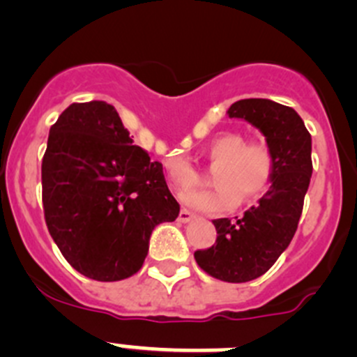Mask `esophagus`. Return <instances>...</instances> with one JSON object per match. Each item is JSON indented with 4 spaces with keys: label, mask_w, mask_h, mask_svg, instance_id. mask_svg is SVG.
Instances as JSON below:
<instances>
[{
    "label": "esophagus",
    "mask_w": 357,
    "mask_h": 357,
    "mask_svg": "<svg viewBox=\"0 0 357 357\" xmlns=\"http://www.w3.org/2000/svg\"><path fill=\"white\" fill-rule=\"evenodd\" d=\"M194 218V215L190 213L189 210H185V208H182L178 213V222H182V224H187V222H190Z\"/></svg>",
    "instance_id": "1"
}]
</instances>
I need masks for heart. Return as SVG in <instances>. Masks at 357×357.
I'll return each instance as SVG.
<instances>
[{
	"label": "heart",
	"instance_id": "b5f03b06",
	"mask_svg": "<svg viewBox=\"0 0 357 357\" xmlns=\"http://www.w3.org/2000/svg\"><path fill=\"white\" fill-rule=\"evenodd\" d=\"M208 165L215 167L211 182L213 190H190L182 194L189 208L204 213H224L241 201L259 197L269 187L274 172V154L266 140H250L238 132H225L213 137L204 147ZM168 180L175 190H187L199 180L196 168L180 156L165 161Z\"/></svg>",
	"mask_w": 357,
	"mask_h": 357
}]
</instances>
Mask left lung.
Listing matches in <instances>:
<instances>
[{"label": "left lung", "instance_id": "8db88e82", "mask_svg": "<svg viewBox=\"0 0 357 357\" xmlns=\"http://www.w3.org/2000/svg\"><path fill=\"white\" fill-rule=\"evenodd\" d=\"M229 118L262 132L274 154L271 187L241 218H217V241L194 252L197 266L227 283H246L273 267L288 248L302 215L312 175V140L297 111L269 98H245L229 107Z\"/></svg>", "mask_w": 357, "mask_h": 357}]
</instances>
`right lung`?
I'll list each match as a JSON object with an SVG mask.
<instances>
[{
	"label": "right lung",
	"instance_id": "right-lung-1",
	"mask_svg": "<svg viewBox=\"0 0 357 357\" xmlns=\"http://www.w3.org/2000/svg\"><path fill=\"white\" fill-rule=\"evenodd\" d=\"M47 227L67 262L83 276H133L161 222L180 206L163 165L133 146L118 111L104 100L70 104L48 135L41 163Z\"/></svg>",
	"mask_w": 357,
	"mask_h": 357
}]
</instances>
